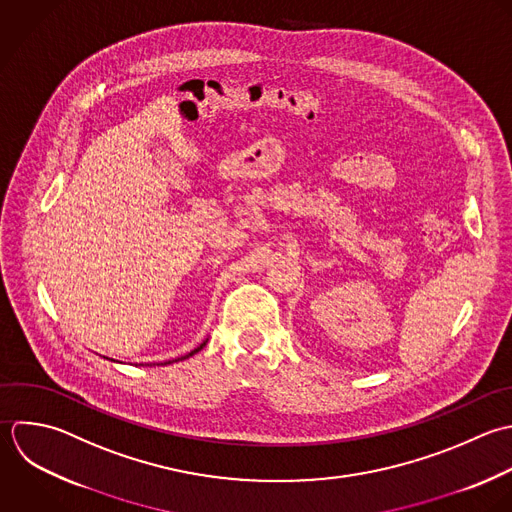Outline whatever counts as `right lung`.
<instances>
[{"instance_id":"obj_1","label":"right lung","mask_w":512,"mask_h":512,"mask_svg":"<svg viewBox=\"0 0 512 512\" xmlns=\"http://www.w3.org/2000/svg\"><path fill=\"white\" fill-rule=\"evenodd\" d=\"M205 345H207V341H203V343H201L197 349H193L191 353H187V355H183V357H179V359H175V361H183V359H189V357H193V355H195V353H199V351H201ZM169 363H173V361H167V363H161V365H169Z\"/></svg>"}]
</instances>
